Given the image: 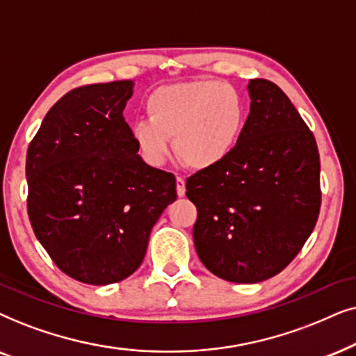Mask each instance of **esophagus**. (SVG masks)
<instances>
[{
  "instance_id": "1",
  "label": "esophagus",
  "mask_w": 356,
  "mask_h": 356,
  "mask_svg": "<svg viewBox=\"0 0 356 356\" xmlns=\"http://www.w3.org/2000/svg\"><path fill=\"white\" fill-rule=\"evenodd\" d=\"M175 191H177L179 197L186 195V181H184L182 177H179V175L177 179H175Z\"/></svg>"
}]
</instances>
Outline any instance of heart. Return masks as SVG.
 <instances>
[{"instance_id":"heart-1","label":"heart","mask_w":356,"mask_h":356,"mask_svg":"<svg viewBox=\"0 0 356 356\" xmlns=\"http://www.w3.org/2000/svg\"><path fill=\"white\" fill-rule=\"evenodd\" d=\"M149 120L136 122L131 135L149 164L159 165L174 141L187 168L210 169L225 163L245 125V102L229 84L192 81L154 89L146 101Z\"/></svg>"}]
</instances>
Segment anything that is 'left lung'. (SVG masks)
Returning <instances> with one entry per match:
<instances>
[{"label": "left lung", "instance_id": "left-lung-1", "mask_svg": "<svg viewBox=\"0 0 356 356\" xmlns=\"http://www.w3.org/2000/svg\"><path fill=\"white\" fill-rule=\"evenodd\" d=\"M250 112L225 163L187 179L197 207L193 243L222 280L257 283L280 273L309 238L321 210L316 138L277 84L250 79Z\"/></svg>", "mask_w": 356, "mask_h": 356}]
</instances>
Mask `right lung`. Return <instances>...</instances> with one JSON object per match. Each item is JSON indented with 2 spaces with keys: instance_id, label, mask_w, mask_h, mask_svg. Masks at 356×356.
Returning a JSON list of instances; mask_svg holds the SVG:
<instances>
[{
  "instance_id": "right-lung-1",
  "label": "right lung",
  "mask_w": 356,
  "mask_h": 356,
  "mask_svg": "<svg viewBox=\"0 0 356 356\" xmlns=\"http://www.w3.org/2000/svg\"><path fill=\"white\" fill-rule=\"evenodd\" d=\"M131 81L71 89L47 112L26 158L27 215L61 272L88 285L130 277L175 202L172 172L141 159L123 108Z\"/></svg>"
}]
</instances>
